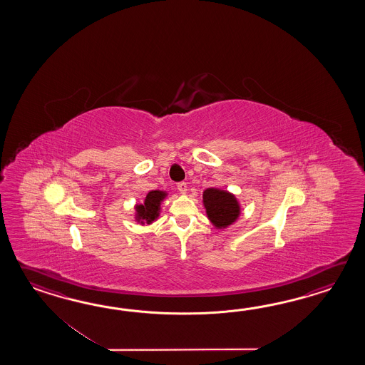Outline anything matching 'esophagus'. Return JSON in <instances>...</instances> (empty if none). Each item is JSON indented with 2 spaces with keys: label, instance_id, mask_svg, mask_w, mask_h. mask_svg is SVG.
I'll return each instance as SVG.
<instances>
[{
  "label": "esophagus",
  "instance_id": "esophagus-1",
  "mask_svg": "<svg viewBox=\"0 0 365 365\" xmlns=\"http://www.w3.org/2000/svg\"><path fill=\"white\" fill-rule=\"evenodd\" d=\"M178 190H179L181 194H185L186 190H187V185H186V182H184V181L179 182V184H178Z\"/></svg>",
  "mask_w": 365,
  "mask_h": 365
}]
</instances>
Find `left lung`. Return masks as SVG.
I'll return each mask as SVG.
<instances>
[{
    "label": "left lung",
    "instance_id": "8db88e82",
    "mask_svg": "<svg viewBox=\"0 0 365 365\" xmlns=\"http://www.w3.org/2000/svg\"><path fill=\"white\" fill-rule=\"evenodd\" d=\"M203 205L211 223L217 228H225L240 215V206L235 195L225 190L209 187L203 192Z\"/></svg>",
    "mask_w": 365,
    "mask_h": 365
}]
</instances>
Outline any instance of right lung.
<instances>
[{
	"mask_svg": "<svg viewBox=\"0 0 365 365\" xmlns=\"http://www.w3.org/2000/svg\"><path fill=\"white\" fill-rule=\"evenodd\" d=\"M167 194L160 190H151L145 198L143 205H137L135 206V219L140 222V225L145 223H153L156 217H159V210H160V202L163 201Z\"/></svg>",
	"mask_w": 365,
	"mask_h": 365,
	"instance_id": "obj_1",
	"label": "right lung"
}]
</instances>
